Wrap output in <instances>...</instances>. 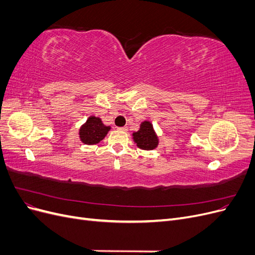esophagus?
<instances>
[{
	"label": "esophagus",
	"mask_w": 255,
	"mask_h": 255,
	"mask_svg": "<svg viewBox=\"0 0 255 255\" xmlns=\"http://www.w3.org/2000/svg\"><path fill=\"white\" fill-rule=\"evenodd\" d=\"M118 129L123 130V132H127V130H128V127H121V128H118Z\"/></svg>",
	"instance_id": "obj_1"
}]
</instances>
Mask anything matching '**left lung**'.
Segmentation results:
<instances>
[{
  "mask_svg": "<svg viewBox=\"0 0 255 255\" xmlns=\"http://www.w3.org/2000/svg\"><path fill=\"white\" fill-rule=\"evenodd\" d=\"M133 139L141 150H153L158 144V137L150 121H143L140 128L133 133Z\"/></svg>",
  "mask_w": 255,
  "mask_h": 255,
  "instance_id": "obj_1",
  "label": "left lung"
}]
</instances>
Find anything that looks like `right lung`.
<instances>
[{"instance_id": "right-lung-1", "label": "right lung", "mask_w": 255, "mask_h": 255, "mask_svg": "<svg viewBox=\"0 0 255 255\" xmlns=\"http://www.w3.org/2000/svg\"><path fill=\"white\" fill-rule=\"evenodd\" d=\"M110 129L111 127L104 126L101 119L90 116L80 128V139L85 144H96L104 139Z\"/></svg>"}]
</instances>
